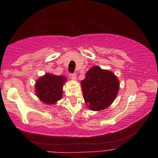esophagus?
<instances>
[{"mask_svg":"<svg viewBox=\"0 0 158 158\" xmlns=\"http://www.w3.org/2000/svg\"><path fill=\"white\" fill-rule=\"evenodd\" d=\"M69 77H70V79H73V80H76V73H69Z\"/></svg>","mask_w":158,"mask_h":158,"instance_id":"1","label":"esophagus"}]
</instances>
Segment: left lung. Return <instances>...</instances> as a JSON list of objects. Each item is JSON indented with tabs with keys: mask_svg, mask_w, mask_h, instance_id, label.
Masks as SVG:
<instances>
[{
	"mask_svg": "<svg viewBox=\"0 0 158 158\" xmlns=\"http://www.w3.org/2000/svg\"><path fill=\"white\" fill-rule=\"evenodd\" d=\"M81 85L88 108L99 111L113 102L118 92L119 82L111 72L95 66L87 72Z\"/></svg>",
	"mask_w": 158,
	"mask_h": 158,
	"instance_id": "1",
	"label": "left lung"
}]
</instances>
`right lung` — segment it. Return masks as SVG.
Returning <instances> with one entry per match:
<instances>
[{
  "label": "right lung",
  "mask_w": 158,
  "mask_h": 158,
  "mask_svg": "<svg viewBox=\"0 0 158 158\" xmlns=\"http://www.w3.org/2000/svg\"><path fill=\"white\" fill-rule=\"evenodd\" d=\"M66 80L65 76L47 73L36 81L35 88L36 95L46 104H55L62 98L63 85Z\"/></svg>",
  "instance_id": "1"
}]
</instances>
